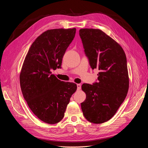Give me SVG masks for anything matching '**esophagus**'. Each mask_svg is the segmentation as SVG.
Segmentation results:
<instances>
[{"mask_svg": "<svg viewBox=\"0 0 148 148\" xmlns=\"http://www.w3.org/2000/svg\"><path fill=\"white\" fill-rule=\"evenodd\" d=\"M77 89H78V90H79V89H81V88H82L81 84H77Z\"/></svg>", "mask_w": 148, "mask_h": 148, "instance_id": "34e87169", "label": "esophagus"}]
</instances>
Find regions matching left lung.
I'll return each instance as SVG.
<instances>
[{
	"label": "left lung",
	"instance_id": "left-lung-1",
	"mask_svg": "<svg viewBox=\"0 0 148 148\" xmlns=\"http://www.w3.org/2000/svg\"><path fill=\"white\" fill-rule=\"evenodd\" d=\"M79 34L91 69L99 71L97 82L82 85L86 97L82 109L89 122L102 123L113 117L127 96V57L122 47L100 29H81Z\"/></svg>",
	"mask_w": 148,
	"mask_h": 148
}]
</instances>
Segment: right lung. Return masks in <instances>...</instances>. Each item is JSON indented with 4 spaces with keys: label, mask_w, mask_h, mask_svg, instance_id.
<instances>
[{
    "label": "right lung",
    "mask_w": 148,
    "mask_h": 148,
    "mask_svg": "<svg viewBox=\"0 0 148 148\" xmlns=\"http://www.w3.org/2000/svg\"><path fill=\"white\" fill-rule=\"evenodd\" d=\"M76 28L49 29L38 36L31 46L20 75L24 99L34 114L49 124L64 117L77 84L62 82L51 70L60 69L62 58L72 42Z\"/></svg>",
    "instance_id": "1"
}]
</instances>
